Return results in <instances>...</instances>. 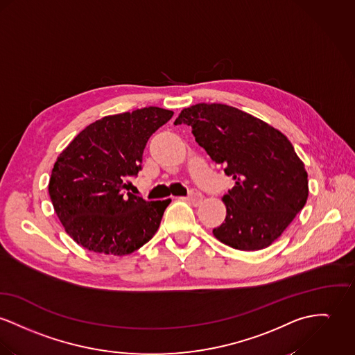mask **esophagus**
Returning a JSON list of instances; mask_svg holds the SVG:
<instances>
[{
  "label": "esophagus",
  "instance_id": "obj_1",
  "mask_svg": "<svg viewBox=\"0 0 355 355\" xmlns=\"http://www.w3.org/2000/svg\"><path fill=\"white\" fill-rule=\"evenodd\" d=\"M188 198L191 200V202L197 204V202H200L202 200V194L197 191V189H191L189 193H188Z\"/></svg>",
  "mask_w": 355,
  "mask_h": 355
}]
</instances>
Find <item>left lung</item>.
Returning a JSON list of instances; mask_svg holds the SVG:
<instances>
[{"label": "left lung", "instance_id": "1", "mask_svg": "<svg viewBox=\"0 0 355 355\" xmlns=\"http://www.w3.org/2000/svg\"><path fill=\"white\" fill-rule=\"evenodd\" d=\"M174 124L191 127L198 146L235 180L223 196L227 216L214 235L243 251L272 245L308 198V175L288 137L224 104L193 105Z\"/></svg>", "mask_w": 355, "mask_h": 355}]
</instances>
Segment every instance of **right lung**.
<instances>
[{"label": "right lung", "instance_id": "1", "mask_svg": "<svg viewBox=\"0 0 355 355\" xmlns=\"http://www.w3.org/2000/svg\"><path fill=\"white\" fill-rule=\"evenodd\" d=\"M174 112L158 107L105 116L60 153L49 191L66 232L98 254L127 255L158 231L171 200L147 201L125 184L141 170L146 144Z\"/></svg>", "mask_w": 355, "mask_h": 355}]
</instances>
